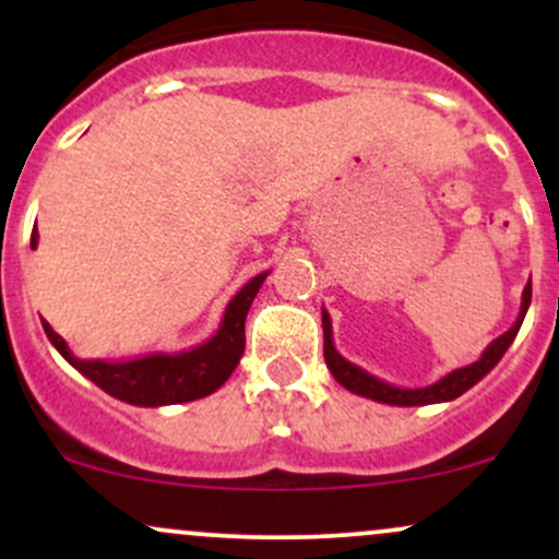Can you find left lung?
<instances>
[{"label": "left lung", "mask_w": 559, "mask_h": 559, "mask_svg": "<svg viewBox=\"0 0 559 559\" xmlns=\"http://www.w3.org/2000/svg\"><path fill=\"white\" fill-rule=\"evenodd\" d=\"M528 307H531V278L523 288L521 312H518L512 329L504 331L499 338H493V342L486 346L484 355H480L476 362L452 370V373L439 378V381L431 383V386H420V389L394 386V383H386L383 378H376L373 373H368V370H362L360 365L349 362L346 357L338 355V349L333 346L331 316L325 312V307H323V357H325V365H329L331 376L336 378V381L342 383L346 391H352V394H360V396H365V400H373L381 404H394V407H420V404L452 402V400H457L460 394H465L467 389L476 386L480 378H484L493 368V365L502 360V355L510 349V344L515 342L518 331H521Z\"/></svg>", "instance_id": "obj_1"}]
</instances>
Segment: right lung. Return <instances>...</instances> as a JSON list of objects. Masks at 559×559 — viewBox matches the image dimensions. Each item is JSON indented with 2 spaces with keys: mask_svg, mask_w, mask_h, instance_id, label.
I'll return each instance as SVG.
<instances>
[{
  "mask_svg": "<svg viewBox=\"0 0 559 559\" xmlns=\"http://www.w3.org/2000/svg\"><path fill=\"white\" fill-rule=\"evenodd\" d=\"M38 243V230L31 234V247ZM267 273L254 275L241 292L228 301L226 312H223L221 329L207 342L194 346V349L176 352V355H144L133 357V360H81L70 352V346L60 333L52 331L47 320H41L44 333L52 342L66 360L86 376L88 381L96 383L102 391L115 396V400L136 404V407H165V404H181L194 402L202 396H210L223 383L228 381L230 373L239 365L243 355V320H247L249 307L258 297L262 281Z\"/></svg>",
  "mask_w": 559,
  "mask_h": 559,
  "instance_id": "1",
  "label": "right lung"
}]
</instances>
